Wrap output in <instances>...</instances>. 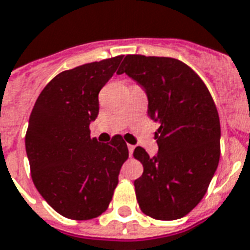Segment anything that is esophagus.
Returning <instances> with one entry per match:
<instances>
[{
	"instance_id": "34e87169",
	"label": "esophagus",
	"mask_w": 250,
	"mask_h": 250,
	"mask_svg": "<svg viewBox=\"0 0 250 250\" xmlns=\"http://www.w3.org/2000/svg\"><path fill=\"white\" fill-rule=\"evenodd\" d=\"M134 148H135V146L133 145H127V149H129V155H133V152H134Z\"/></svg>"
}]
</instances>
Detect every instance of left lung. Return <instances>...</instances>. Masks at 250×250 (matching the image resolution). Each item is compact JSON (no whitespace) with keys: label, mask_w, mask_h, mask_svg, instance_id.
<instances>
[{"label":"left lung","mask_w":250,"mask_h":250,"mask_svg":"<svg viewBox=\"0 0 250 250\" xmlns=\"http://www.w3.org/2000/svg\"><path fill=\"white\" fill-rule=\"evenodd\" d=\"M119 75L137 81L148 99V116L160 123L159 152L137 147L143 174L134 181L145 214L173 221L188 214L204 197L221 155L219 116L203 80L174 58L126 55Z\"/></svg>","instance_id":"1"}]
</instances>
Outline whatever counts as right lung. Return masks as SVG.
Here are the masks:
<instances>
[{"mask_svg": "<svg viewBox=\"0 0 250 250\" xmlns=\"http://www.w3.org/2000/svg\"><path fill=\"white\" fill-rule=\"evenodd\" d=\"M124 55L93 62L55 76L37 98L25 134L36 188L65 218L85 221L107 210L129 157L126 143L90 138L99 113L98 94Z\"/></svg>", "mask_w": 250, "mask_h": 250, "instance_id": "1", "label": "right lung"}]
</instances>
